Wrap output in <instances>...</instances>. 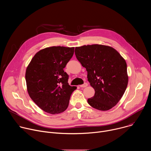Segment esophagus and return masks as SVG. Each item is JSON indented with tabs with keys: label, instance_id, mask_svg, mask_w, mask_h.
Here are the masks:
<instances>
[{
	"label": "esophagus",
	"instance_id": "esophagus-1",
	"mask_svg": "<svg viewBox=\"0 0 151 151\" xmlns=\"http://www.w3.org/2000/svg\"><path fill=\"white\" fill-rule=\"evenodd\" d=\"M87 86H88V83H84L83 84L80 85V87H81V88H85V87H87Z\"/></svg>",
	"mask_w": 151,
	"mask_h": 151
}]
</instances>
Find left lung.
<instances>
[{
    "instance_id": "8db88e82",
    "label": "left lung",
    "mask_w": 151,
    "mask_h": 151,
    "mask_svg": "<svg viewBox=\"0 0 151 151\" xmlns=\"http://www.w3.org/2000/svg\"><path fill=\"white\" fill-rule=\"evenodd\" d=\"M75 55L87 71L88 81L94 89L88 104L108 111L120 100L127 88L128 76L125 59L114 48L93 44L76 47Z\"/></svg>"
}]
</instances>
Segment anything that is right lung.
<instances>
[{
    "label": "right lung",
    "instance_id": "right-lung-1",
    "mask_svg": "<svg viewBox=\"0 0 151 151\" xmlns=\"http://www.w3.org/2000/svg\"><path fill=\"white\" fill-rule=\"evenodd\" d=\"M74 47H51L38 51L26 71L27 90L32 100L44 111L58 114L69 106L76 87L69 85V75L64 71L72 57Z\"/></svg>",
    "mask_w": 151,
    "mask_h": 151
}]
</instances>
